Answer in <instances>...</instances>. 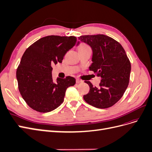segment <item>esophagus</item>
Returning a JSON list of instances; mask_svg holds the SVG:
<instances>
[{"label": "esophagus", "mask_w": 152, "mask_h": 152, "mask_svg": "<svg viewBox=\"0 0 152 152\" xmlns=\"http://www.w3.org/2000/svg\"><path fill=\"white\" fill-rule=\"evenodd\" d=\"M82 82H83V81L81 80H80V79H76V83H77V84L82 83Z\"/></svg>", "instance_id": "obj_1"}]
</instances>
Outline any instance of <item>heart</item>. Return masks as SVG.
<instances>
[{
	"label": "heart",
	"mask_w": 152,
	"mask_h": 152,
	"mask_svg": "<svg viewBox=\"0 0 152 152\" xmlns=\"http://www.w3.org/2000/svg\"><path fill=\"white\" fill-rule=\"evenodd\" d=\"M79 51H86V50H91V49L89 45L85 43L80 44L78 47Z\"/></svg>",
	"instance_id": "b5f03b06"
}]
</instances>
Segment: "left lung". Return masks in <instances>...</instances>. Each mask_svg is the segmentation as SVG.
Segmentation results:
<instances>
[{
    "label": "left lung",
    "instance_id": "1",
    "mask_svg": "<svg viewBox=\"0 0 152 152\" xmlns=\"http://www.w3.org/2000/svg\"><path fill=\"white\" fill-rule=\"evenodd\" d=\"M79 39L93 49V63L89 70L102 79L98 88L90 81H85L90 91L84 96V99L96 108L111 107L122 97L129 85L131 69L129 59L122 45L110 37L86 35L80 36Z\"/></svg>",
    "mask_w": 152,
    "mask_h": 152
}]
</instances>
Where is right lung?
<instances>
[{"label": "right lung", "mask_w": 152, "mask_h": 152, "mask_svg": "<svg viewBox=\"0 0 152 152\" xmlns=\"http://www.w3.org/2000/svg\"><path fill=\"white\" fill-rule=\"evenodd\" d=\"M76 42L74 36L49 35L26 49L18 66L16 78L22 98L31 108L47 113L63 102L66 89L75 84V79L66 76L54 81L52 66L61 63Z\"/></svg>", "instance_id": "add662e5"}]
</instances>
